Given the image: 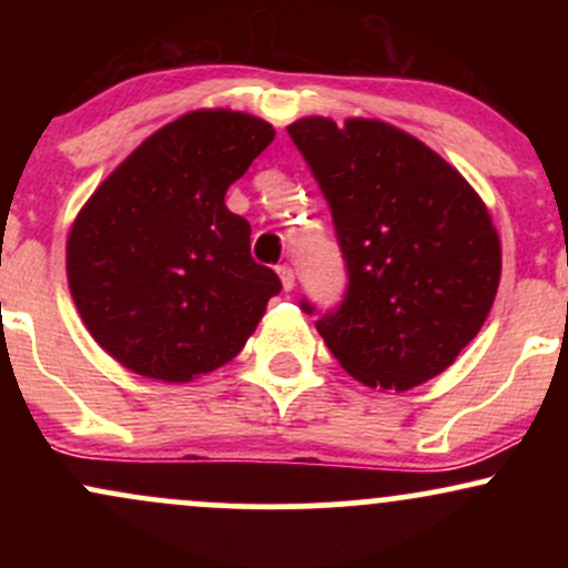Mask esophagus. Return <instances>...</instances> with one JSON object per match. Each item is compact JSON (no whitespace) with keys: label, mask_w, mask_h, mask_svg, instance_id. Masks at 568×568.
<instances>
[{"label":"esophagus","mask_w":568,"mask_h":568,"mask_svg":"<svg viewBox=\"0 0 568 568\" xmlns=\"http://www.w3.org/2000/svg\"><path fill=\"white\" fill-rule=\"evenodd\" d=\"M277 275H280V283H283L285 291H293V285H296V277H293V270L288 264L277 266Z\"/></svg>","instance_id":"obj_1"}]
</instances>
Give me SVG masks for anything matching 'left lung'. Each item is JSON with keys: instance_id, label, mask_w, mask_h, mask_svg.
<instances>
[{"instance_id": "obj_1", "label": "left lung", "mask_w": 568, "mask_h": 568, "mask_svg": "<svg viewBox=\"0 0 568 568\" xmlns=\"http://www.w3.org/2000/svg\"><path fill=\"white\" fill-rule=\"evenodd\" d=\"M288 135L328 200L347 264L342 304L315 323L323 342L368 387L403 393L438 376L478 336L499 288L484 200L387 122L304 116Z\"/></svg>"}]
</instances>
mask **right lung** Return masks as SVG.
Wrapping results in <instances>:
<instances>
[{
	"instance_id": "1",
	"label": "right lung",
	"mask_w": 568,
	"mask_h": 568,
	"mask_svg": "<svg viewBox=\"0 0 568 568\" xmlns=\"http://www.w3.org/2000/svg\"><path fill=\"white\" fill-rule=\"evenodd\" d=\"M272 139L253 114L189 112L84 202L67 243L69 288L90 336L133 374H211L245 347L283 288L253 262L251 224L224 202Z\"/></svg>"
}]
</instances>
